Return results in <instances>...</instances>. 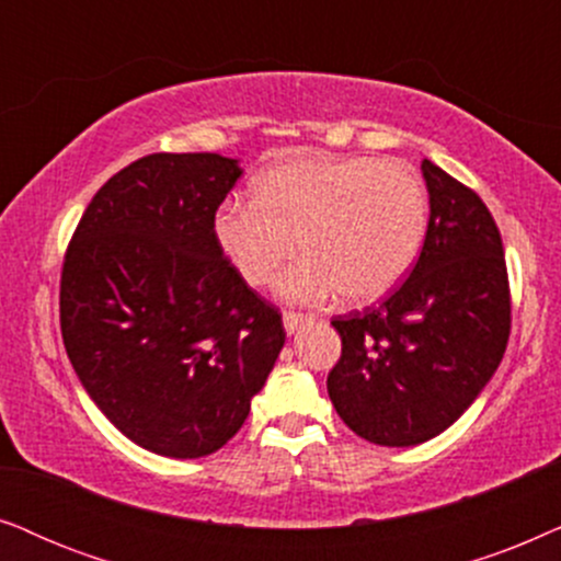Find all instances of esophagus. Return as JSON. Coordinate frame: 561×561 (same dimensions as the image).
<instances>
[{"mask_svg":"<svg viewBox=\"0 0 561 561\" xmlns=\"http://www.w3.org/2000/svg\"><path fill=\"white\" fill-rule=\"evenodd\" d=\"M310 316H302V312H285V318H282V323H285V331L287 335H293L297 328L302 323H308Z\"/></svg>","mask_w":561,"mask_h":561,"instance_id":"obj_1","label":"esophagus"}]
</instances>
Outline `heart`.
Listing matches in <instances>:
<instances>
[{"label": "heart", "instance_id": "b5f03b06", "mask_svg": "<svg viewBox=\"0 0 561 561\" xmlns=\"http://www.w3.org/2000/svg\"><path fill=\"white\" fill-rule=\"evenodd\" d=\"M428 233V192L405 163L375 156H308L253 179L251 203L215 215V238L251 287L305 256L279 285L287 302L343 295L375 302L405 279Z\"/></svg>", "mask_w": 561, "mask_h": 561}]
</instances>
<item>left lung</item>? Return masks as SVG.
<instances>
[{"mask_svg": "<svg viewBox=\"0 0 561 561\" xmlns=\"http://www.w3.org/2000/svg\"><path fill=\"white\" fill-rule=\"evenodd\" d=\"M428 233L408 279L377 308L335 318L341 358L328 375L335 413L379 446L444 433L484 390L511 335L500 230L457 179L423 159Z\"/></svg>", "mask_w": 561, "mask_h": 561, "instance_id": "obj_1", "label": "left lung"}]
</instances>
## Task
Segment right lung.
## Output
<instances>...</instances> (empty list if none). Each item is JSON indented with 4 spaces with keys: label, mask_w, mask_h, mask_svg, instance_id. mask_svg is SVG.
Returning <instances> with one entry per match:
<instances>
[{
    "label": "right lung",
    "mask_w": 561,
    "mask_h": 561,
    "mask_svg": "<svg viewBox=\"0 0 561 561\" xmlns=\"http://www.w3.org/2000/svg\"><path fill=\"white\" fill-rule=\"evenodd\" d=\"M241 174L220 153L133 161L94 194L66 251L71 367L107 421L161 457L226 446L285 346L282 316L215 238Z\"/></svg>",
    "instance_id": "add662e5"
}]
</instances>
